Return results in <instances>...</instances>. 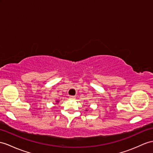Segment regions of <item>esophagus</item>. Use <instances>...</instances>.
<instances>
[{
    "label": "esophagus",
    "mask_w": 153,
    "mask_h": 153,
    "mask_svg": "<svg viewBox=\"0 0 153 153\" xmlns=\"http://www.w3.org/2000/svg\"><path fill=\"white\" fill-rule=\"evenodd\" d=\"M69 99H75V97H74V96H70Z\"/></svg>",
    "instance_id": "esophagus-1"
}]
</instances>
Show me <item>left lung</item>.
<instances>
[{
	"label": "left lung",
	"mask_w": 153,
	"mask_h": 153,
	"mask_svg": "<svg viewBox=\"0 0 153 153\" xmlns=\"http://www.w3.org/2000/svg\"><path fill=\"white\" fill-rule=\"evenodd\" d=\"M88 109H86V110H85V111H88Z\"/></svg>",
	"instance_id": "obj_1"
}]
</instances>
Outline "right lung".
Returning a JSON list of instances; mask_svg holds the SVG:
<instances>
[{"label": "right lung", "instance_id": "right-lung-1", "mask_svg": "<svg viewBox=\"0 0 153 153\" xmlns=\"http://www.w3.org/2000/svg\"><path fill=\"white\" fill-rule=\"evenodd\" d=\"M59 102V100H56L55 102H54V105H56V104H57V103H58Z\"/></svg>", "mask_w": 153, "mask_h": 153}]
</instances>
